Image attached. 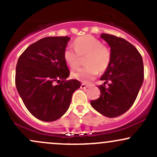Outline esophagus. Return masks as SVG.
<instances>
[{"mask_svg": "<svg viewBox=\"0 0 157 157\" xmlns=\"http://www.w3.org/2000/svg\"><path fill=\"white\" fill-rule=\"evenodd\" d=\"M88 87H89V85H86V84L85 83H82L81 86H80V88H81V89H86V88Z\"/></svg>", "mask_w": 157, "mask_h": 157, "instance_id": "obj_1", "label": "esophagus"}]
</instances>
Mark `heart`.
Masks as SVG:
<instances>
[{
  "label": "heart",
  "instance_id": "b5f03b06",
  "mask_svg": "<svg viewBox=\"0 0 157 157\" xmlns=\"http://www.w3.org/2000/svg\"><path fill=\"white\" fill-rule=\"evenodd\" d=\"M74 50L66 48L63 56L67 65L76 69L80 65V57L86 55L85 64L86 66L72 73L75 79L83 82H89L95 78L98 72H104L109 66L113 53L109 46L92 35H83L74 40Z\"/></svg>",
  "mask_w": 157,
  "mask_h": 157
}]
</instances>
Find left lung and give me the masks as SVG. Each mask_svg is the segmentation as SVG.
I'll use <instances>...</instances> for the list:
<instances>
[{"mask_svg": "<svg viewBox=\"0 0 157 157\" xmlns=\"http://www.w3.org/2000/svg\"><path fill=\"white\" fill-rule=\"evenodd\" d=\"M101 37L111 48L113 57L101 77L104 83L98 86L100 98L90 104L101 114L114 118L126 113L135 102L144 80V65L140 53L131 43L110 34L102 33Z\"/></svg>", "mask_w": 157, "mask_h": 157, "instance_id": "obj_1", "label": "left lung"}]
</instances>
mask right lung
Masks as SVG:
<instances>
[{
  "instance_id": "1",
  "label": "right lung",
  "mask_w": 157,
  "mask_h": 157,
  "mask_svg": "<svg viewBox=\"0 0 157 157\" xmlns=\"http://www.w3.org/2000/svg\"><path fill=\"white\" fill-rule=\"evenodd\" d=\"M70 38L44 37L21 54L15 86L28 111L38 119L53 121L69 107L72 94L81 83L68 80L70 71L63 53Z\"/></svg>"
}]
</instances>
